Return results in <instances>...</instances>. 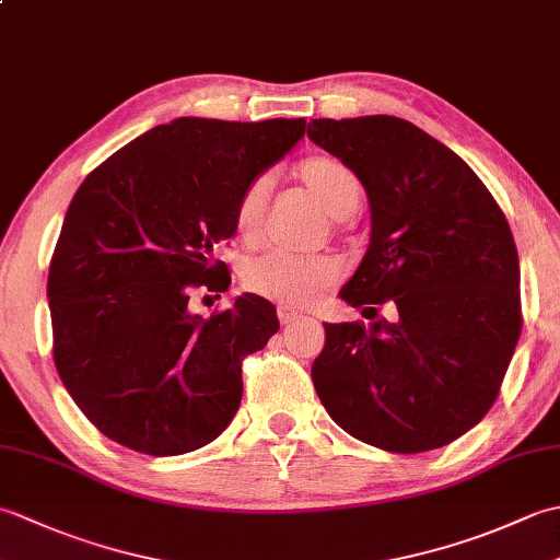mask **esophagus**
I'll return each instance as SVG.
<instances>
[{"label": "esophagus", "instance_id": "obj_1", "mask_svg": "<svg viewBox=\"0 0 560 560\" xmlns=\"http://www.w3.org/2000/svg\"><path fill=\"white\" fill-rule=\"evenodd\" d=\"M277 315H279V323H281V325H291V323H295V319L301 317L299 313H295V311H289V307H283V305L279 307Z\"/></svg>", "mask_w": 560, "mask_h": 560}]
</instances>
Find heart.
Segmentation results:
<instances>
[{"label":"heart","instance_id":"1","mask_svg":"<svg viewBox=\"0 0 560 560\" xmlns=\"http://www.w3.org/2000/svg\"><path fill=\"white\" fill-rule=\"evenodd\" d=\"M305 187L319 199L329 217L347 219L361 205V180L347 163L329 156L307 159L299 168ZM269 180L257 177L245 187L235 207V229L245 241L257 237L265 221ZM341 277V265L329 255H293L287 249H267L249 257L243 271V287L283 307H305L331 289Z\"/></svg>","mask_w":560,"mask_h":560}]
</instances>
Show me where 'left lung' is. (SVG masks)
Here are the masks:
<instances>
[{
    "label": "left lung",
    "instance_id": "8db88e82",
    "mask_svg": "<svg viewBox=\"0 0 560 560\" xmlns=\"http://www.w3.org/2000/svg\"><path fill=\"white\" fill-rule=\"evenodd\" d=\"M307 137L359 175L371 205V245L341 301L397 307L395 323L325 325L317 397L368 445L443 447L489 413L520 339L505 213L455 151L401 117H323Z\"/></svg>",
    "mask_w": 560,
    "mask_h": 560
}]
</instances>
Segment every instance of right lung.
Listing matches in <instances>:
<instances>
[{
  "instance_id": "1",
  "label": "right lung",
  "mask_w": 560,
  "mask_h": 560,
  "mask_svg": "<svg viewBox=\"0 0 560 560\" xmlns=\"http://www.w3.org/2000/svg\"><path fill=\"white\" fill-rule=\"evenodd\" d=\"M305 120L177 117L103 161L77 189L50 261L57 373L86 419L153 457L219 438L243 399V359L277 335V307L243 293L201 317L189 295L231 277L213 247L235 233L255 177Z\"/></svg>"
}]
</instances>
